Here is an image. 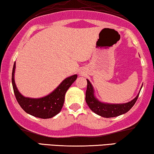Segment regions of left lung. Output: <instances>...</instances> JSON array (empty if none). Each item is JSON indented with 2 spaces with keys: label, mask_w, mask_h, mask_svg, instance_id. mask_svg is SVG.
<instances>
[{
  "label": "left lung",
  "mask_w": 154,
  "mask_h": 154,
  "mask_svg": "<svg viewBox=\"0 0 154 154\" xmlns=\"http://www.w3.org/2000/svg\"><path fill=\"white\" fill-rule=\"evenodd\" d=\"M88 85L87 90L85 92V101L88 106L91 110L100 115L102 117L105 118H112L116 117L119 116L123 114V113H127L134 104H135L137 100L139 97V93L134 100L130 102L125 103V104H105L102 103L98 101L94 96V90L92 88V84L87 79Z\"/></svg>",
  "instance_id": "1"
}]
</instances>
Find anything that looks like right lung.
Masks as SVG:
<instances>
[{
	"label": "right lung",
	"mask_w": 154,
	"mask_h": 154,
	"mask_svg": "<svg viewBox=\"0 0 154 154\" xmlns=\"http://www.w3.org/2000/svg\"><path fill=\"white\" fill-rule=\"evenodd\" d=\"M15 62L12 73V83L16 100L23 110L29 114L40 119H50L60 112L64 102L67 90L77 79V75L67 78L48 95L38 99L24 97L18 91L14 79Z\"/></svg>",
	"instance_id": "right-lung-1"
}]
</instances>
